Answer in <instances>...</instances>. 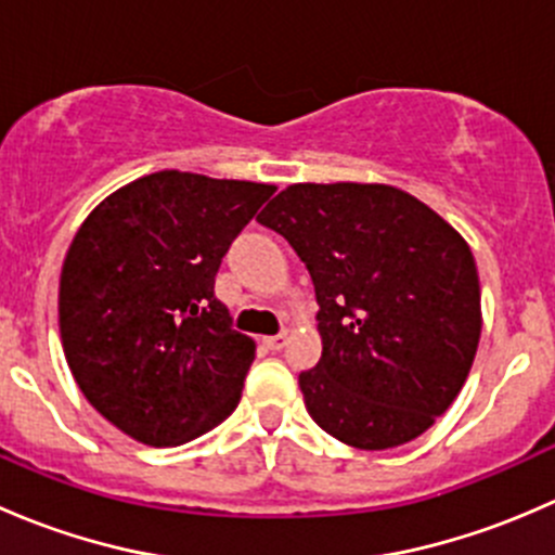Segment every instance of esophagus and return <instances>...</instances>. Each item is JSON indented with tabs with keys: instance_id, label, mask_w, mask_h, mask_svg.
<instances>
[{
	"instance_id": "1",
	"label": "esophagus",
	"mask_w": 555,
	"mask_h": 555,
	"mask_svg": "<svg viewBox=\"0 0 555 555\" xmlns=\"http://www.w3.org/2000/svg\"><path fill=\"white\" fill-rule=\"evenodd\" d=\"M262 344H266V346H268V349H273V351L284 349V346H287V333H279V335H271V338H266V340H262Z\"/></svg>"
}]
</instances>
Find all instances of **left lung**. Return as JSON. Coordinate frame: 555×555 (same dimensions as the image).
<instances>
[{
  "label": "left lung",
  "instance_id": "left-lung-1",
  "mask_svg": "<svg viewBox=\"0 0 555 555\" xmlns=\"http://www.w3.org/2000/svg\"><path fill=\"white\" fill-rule=\"evenodd\" d=\"M257 222L287 238L311 273L322 357L298 384L313 422L362 451L427 433L478 351L467 242L391 184H289Z\"/></svg>",
  "mask_w": 555,
  "mask_h": 555
}]
</instances>
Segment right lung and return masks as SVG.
Wrapping results in <instances>:
<instances>
[{
  "mask_svg": "<svg viewBox=\"0 0 555 555\" xmlns=\"http://www.w3.org/2000/svg\"><path fill=\"white\" fill-rule=\"evenodd\" d=\"M273 184L155 171L88 215L66 251L59 327L93 408L144 446H182L236 411L255 340L215 276Z\"/></svg>",
  "mask_w": 555,
  "mask_h": 555,
  "instance_id": "1",
  "label": "right lung"
}]
</instances>
